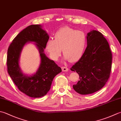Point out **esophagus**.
Segmentation results:
<instances>
[{
  "label": "esophagus",
  "mask_w": 121,
  "mask_h": 121,
  "mask_svg": "<svg viewBox=\"0 0 121 121\" xmlns=\"http://www.w3.org/2000/svg\"><path fill=\"white\" fill-rule=\"evenodd\" d=\"M62 70L63 72H67L69 70V69L67 67H62Z\"/></svg>",
  "instance_id": "obj_1"
}]
</instances>
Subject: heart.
Here are the masks:
<instances>
[{
  "label": "heart",
  "instance_id": "1",
  "mask_svg": "<svg viewBox=\"0 0 121 121\" xmlns=\"http://www.w3.org/2000/svg\"><path fill=\"white\" fill-rule=\"evenodd\" d=\"M86 44L87 38L84 32L65 27L56 32L54 40L47 41L46 49L50 58L56 61L61 56L62 49L65 60L74 62L82 57Z\"/></svg>",
  "mask_w": 121,
  "mask_h": 121
}]
</instances>
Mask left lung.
<instances>
[{"label": "left lung", "instance_id": "left-lung-1", "mask_svg": "<svg viewBox=\"0 0 121 121\" xmlns=\"http://www.w3.org/2000/svg\"><path fill=\"white\" fill-rule=\"evenodd\" d=\"M86 38L87 47L83 54L70 68L80 78L73 89L82 95L93 93L102 88L109 79L112 68V54L103 35L92 30Z\"/></svg>", "mask_w": 121, "mask_h": 121}]
</instances>
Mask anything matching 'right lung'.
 <instances>
[{
	"mask_svg": "<svg viewBox=\"0 0 121 121\" xmlns=\"http://www.w3.org/2000/svg\"><path fill=\"white\" fill-rule=\"evenodd\" d=\"M49 37L39 25L28 26L13 39L7 52V71L19 90L31 98H40L48 93L53 78L62 71L54 61L44 53ZM35 42L39 49L41 63L36 73L28 77L23 75L18 65L21 51L28 42Z\"/></svg>",
	"mask_w": 121,
	"mask_h": 121,
	"instance_id": "add662e5",
	"label": "right lung"
}]
</instances>
